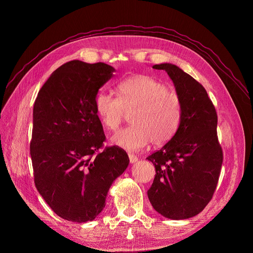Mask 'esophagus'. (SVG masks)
<instances>
[{
  "instance_id": "1",
  "label": "esophagus",
  "mask_w": 253,
  "mask_h": 253,
  "mask_svg": "<svg viewBox=\"0 0 253 253\" xmlns=\"http://www.w3.org/2000/svg\"><path fill=\"white\" fill-rule=\"evenodd\" d=\"M128 157H129L130 163H135L138 161V158L136 156H134L133 154H128Z\"/></svg>"
}]
</instances>
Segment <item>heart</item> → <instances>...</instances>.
<instances>
[{
    "label": "heart",
    "mask_w": 253,
    "mask_h": 253,
    "mask_svg": "<svg viewBox=\"0 0 253 253\" xmlns=\"http://www.w3.org/2000/svg\"><path fill=\"white\" fill-rule=\"evenodd\" d=\"M118 97L103 90L94 99L95 112L106 130L116 131L129 114L131 126L120 130L112 143L127 151H137L150 141L154 147L168 142L181 120L180 97L166 84L147 76L129 77L117 86Z\"/></svg>",
    "instance_id": "1"
}]
</instances>
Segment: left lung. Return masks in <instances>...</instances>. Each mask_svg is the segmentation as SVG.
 <instances>
[{
  "label": "left lung",
  "instance_id": "left-lung-1",
  "mask_svg": "<svg viewBox=\"0 0 253 253\" xmlns=\"http://www.w3.org/2000/svg\"><path fill=\"white\" fill-rule=\"evenodd\" d=\"M153 69L168 74L182 113L173 137L147 158L156 169L148 197L161 215L187 219L200 213L216 189L223 159L217 115L205 88L192 76L171 63L155 64Z\"/></svg>",
  "mask_w": 253,
  "mask_h": 253
}]
</instances>
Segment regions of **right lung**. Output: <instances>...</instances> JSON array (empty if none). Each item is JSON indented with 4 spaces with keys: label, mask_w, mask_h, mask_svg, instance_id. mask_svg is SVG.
<instances>
[{
    "label": "right lung",
    "mask_w": 253,
    "mask_h": 253,
    "mask_svg": "<svg viewBox=\"0 0 253 253\" xmlns=\"http://www.w3.org/2000/svg\"><path fill=\"white\" fill-rule=\"evenodd\" d=\"M114 72L103 62H66L49 77L34 104L30 150L35 184L66 220L94 219L112 183L129 164L117 145L99 151L105 135L94 99Z\"/></svg>",
    "instance_id": "add662e5"
}]
</instances>
